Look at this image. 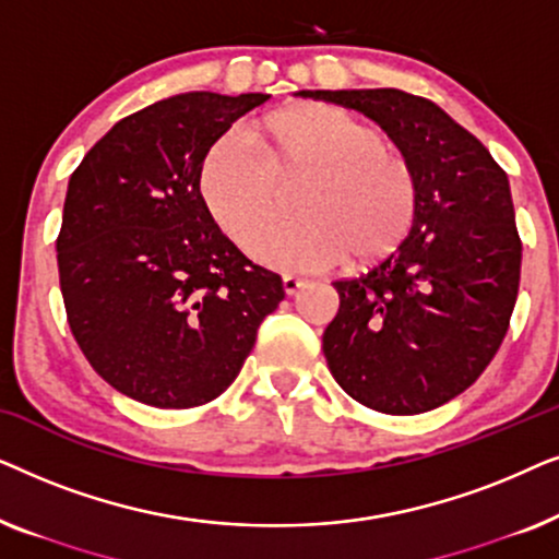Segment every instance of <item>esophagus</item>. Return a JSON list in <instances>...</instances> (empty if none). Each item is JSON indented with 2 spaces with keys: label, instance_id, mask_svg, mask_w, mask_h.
Returning a JSON list of instances; mask_svg holds the SVG:
<instances>
[{
  "label": "esophagus",
  "instance_id": "esophagus-1",
  "mask_svg": "<svg viewBox=\"0 0 559 559\" xmlns=\"http://www.w3.org/2000/svg\"><path fill=\"white\" fill-rule=\"evenodd\" d=\"M305 285H308V282L300 280V277H285V280H282V287H285L287 295H297Z\"/></svg>",
  "mask_w": 559,
  "mask_h": 559
}]
</instances>
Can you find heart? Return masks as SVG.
Returning <instances> with one entry per match:
<instances>
[{"instance_id": "1", "label": "heart", "mask_w": 559, "mask_h": 559, "mask_svg": "<svg viewBox=\"0 0 559 559\" xmlns=\"http://www.w3.org/2000/svg\"><path fill=\"white\" fill-rule=\"evenodd\" d=\"M295 187L298 221L267 237L281 195ZM198 190L218 231L280 272H320L343 259L354 270L377 264L402 247L419 205L409 157L325 104L280 109L213 144Z\"/></svg>"}]
</instances>
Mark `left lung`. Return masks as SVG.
Wrapping results in <instances>:
<instances>
[{"instance_id": "8db88e82", "label": "left lung", "mask_w": 559, "mask_h": 559, "mask_svg": "<svg viewBox=\"0 0 559 559\" xmlns=\"http://www.w3.org/2000/svg\"><path fill=\"white\" fill-rule=\"evenodd\" d=\"M377 121L419 186L400 249L338 280L323 354L343 392L384 415H419L476 381L499 350L519 293L522 241L509 178L438 104L400 88L300 91Z\"/></svg>"}]
</instances>
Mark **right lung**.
I'll use <instances>...</instances> for the list:
<instances>
[{
    "label": "right lung",
    "instance_id": "1",
    "mask_svg": "<svg viewBox=\"0 0 559 559\" xmlns=\"http://www.w3.org/2000/svg\"><path fill=\"white\" fill-rule=\"evenodd\" d=\"M270 94L190 91L117 121L68 180L56 241L68 325L98 377L159 409L216 400L285 297L213 224L209 150Z\"/></svg>",
    "mask_w": 559,
    "mask_h": 559
}]
</instances>
